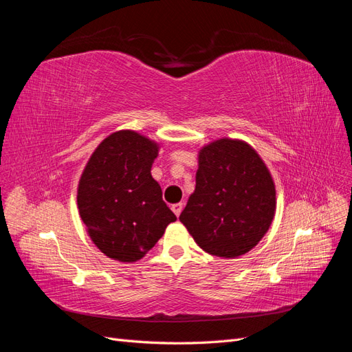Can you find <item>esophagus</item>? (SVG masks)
<instances>
[{
	"mask_svg": "<svg viewBox=\"0 0 352 352\" xmlns=\"http://www.w3.org/2000/svg\"><path fill=\"white\" fill-rule=\"evenodd\" d=\"M172 210L176 216H180V212H182V210H184V204L182 202H179V204H173Z\"/></svg>",
	"mask_w": 352,
	"mask_h": 352,
	"instance_id": "obj_1",
	"label": "esophagus"
}]
</instances>
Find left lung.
Listing matches in <instances>:
<instances>
[{"instance_id":"obj_1","label":"left lung","mask_w":352,"mask_h":352,"mask_svg":"<svg viewBox=\"0 0 352 352\" xmlns=\"http://www.w3.org/2000/svg\"><path fill=\"white\" fill-rule=\"evenodd\" d=\"M195 182L179 220L199 248L225 258L252 250L276 210L273 179L257 151L229 138L211 142L199 151Z\"/></svg>"}]
</instances>
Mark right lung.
<instances>
[{"mask_svg":"<svg viewBox=\"0 0 352 352\" xmlns=\"http://www.w3.org/2000/svg\"><path fill=\"white\" fill-rule=\"evenodd\" d=\"M157 155L154 141L119 131L97 146L80 176V219L92 242L113 260H141L176 220L151 176Z\"/></svg>","mask_w":352,"mask_h":352,"instance_id":"1","label":"right lung"}]
</instances>
